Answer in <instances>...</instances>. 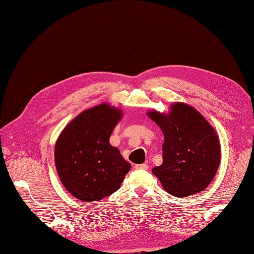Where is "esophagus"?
Returning a JSON list of instances; mask_svg holds the SVG:
<instances>
[{
	"instance_id": "obj_1",
	"label": "esophagus",
	"mask_w": 254,
	"mask_h": 254,
	"mask_svg": "<svg viewBox=\"0 0 254 254\" xmlns=\"http://www.w3.org/2000/svg\"><path fill=\"white\" fill-rule=\"evenodd\" d=\"M135 170H143V171H146L148 170V165L147 164H136L134 166Z\"/></svg>"
}]
</instances>
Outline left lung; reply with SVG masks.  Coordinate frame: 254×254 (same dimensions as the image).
<instances>
[{
  "label": "left lung",
  "mask_w": 254,
  "mask_h": 254,
  "mask_svg": "<svg viewBox=\"0 0 254 254\" xmlns=\"http://www.w3.org/2000/svg\"><path fill=\"white\" fill-rule=\"evenodd\" d=\"M148 117L164 134L163 163L152 168L163 189L175 197L202 191L213 180L220 161L218 136L193 107L172 105L168 115L157 111Z\"/></svg>",
  "instance_id": "8db88e82"
}]
</instances>
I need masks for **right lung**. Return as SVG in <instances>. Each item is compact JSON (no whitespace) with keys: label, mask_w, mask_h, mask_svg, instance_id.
<instances>
[{"label":"right lung","mask_w":254,"mask_h":254,"mask_svg":"<svg viewBox=\"0 0 254 254\" xmlns=\"http://www.w3.org/2000/svg\"><path fill=\"white\" fill-rule=\"evenodd\" d=\"M121 110L107 104L81 112L59 135L55 164L66 190L82 201H95L117 191L129 162L110 145L112 130Z\"/></svg>","instance_id":"add662e5"}]
</instances>
